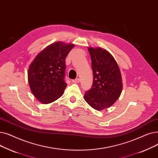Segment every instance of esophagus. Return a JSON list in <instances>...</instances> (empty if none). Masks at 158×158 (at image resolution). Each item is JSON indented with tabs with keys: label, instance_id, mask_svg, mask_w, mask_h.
I'll use <instances>...</instances> for the list:
<instances>
[{
	"label": "esophagus",
	"instance_id": "obj_1",
	"mask_svg": "<svg viewBox=\"0 0 158 158\" xmlns=\"http://www.w3.org/2000/svg\"><path fill=\"white\" fill-rule=\"evenodd\" d=\"M72 81L73 82V83H79V82H80V79L78 78H76V79H74V80H73Z\"/></svg>",
	"mask_w": 158,
	"mask_h": 158
}]
</instances>
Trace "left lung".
Returning <instances> with one entry per match:
<instances>
[{"label":"left lung","instance_id":"left-lung-1","mask_svg":"<svg viewBox=\"0 0 158 158\" xmlns=\"http://www.w3.org/2000/svg\"><path fill=\"white\" fill-rule=\"evenodd\" d=\"M91 58L93 83L84 99L93 109L102 110L113 105L122 91V80L118 64L102 48H88Z\"/></svg>","mask_w":158,"mask_h":158}]
</instances>
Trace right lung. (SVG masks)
Instances as JSON below:
<instances>
[{
  "mask_svg": "<svg viewBox=\"0 0 158 158\" xmlns=\"http://www.w3.org/2000/svg\"><path fill=\"white\" fill-rule=\"evenodd\" d=\"M73 44L58 42L38 54L29 66L28 82L33 95L48 104L58 99L67 86L65 81V58Z\"/></svg>",
  "mask_w": 158,
  "mask_h": 158,
  "instance_id": "add662e5",
  "label": "right lung"
}]
</instances>
